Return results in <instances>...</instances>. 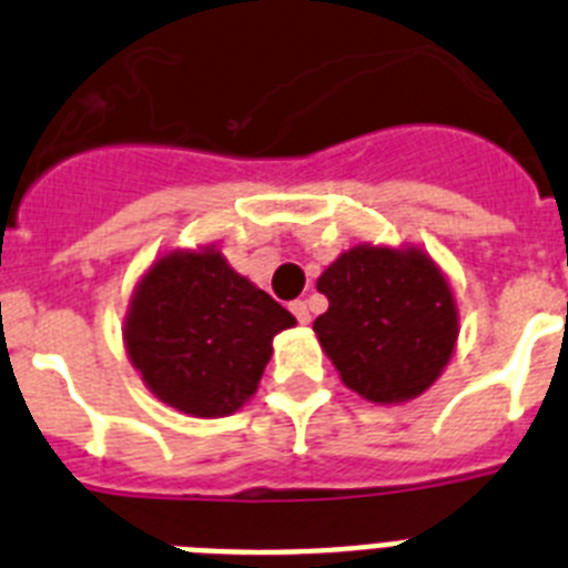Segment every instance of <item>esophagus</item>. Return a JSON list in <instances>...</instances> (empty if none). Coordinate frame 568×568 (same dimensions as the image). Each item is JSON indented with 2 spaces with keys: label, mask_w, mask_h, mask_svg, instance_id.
Instances as JSON below:
<instances>
[{
  "label": "esophagus",
  "mask_w": 568,
  "mask_h": 568,
  "mask_svg": "<svg viewBox=\"0 0 568 568\" xmlns=\"http://www.w3.org/2000/svg\"><path fill=\"white\" fill-rule=\"evenodd\" d=\"M290 310H293V315L298 318V324H310L307 301H293V304H290Z\"/></svg>",
  "instance_id": "34e87169"
}]
</instances>
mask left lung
<instances>
[{"label": "left lung", "mask_w": 568, "mask_h": 568, "mask_svg": "<svg viewBox=\"0 0 568 568\" xmlns=\"http://www.w3.org/2000/svg\"><path fill=\"white\" fill-rule=\"evenodd\" d=\"M318 293L329 310L313 329L341 381L361 398H418L453 358L458 307L424 250L358 244L321 273Z\"/></svg>", "instance_id": "1"}]
</instances>
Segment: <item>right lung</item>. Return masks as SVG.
Returning a JSON list of instances; mask_svg holds the SVG:
<instances>
[{
    "label": "right lung",
    "mask_w": 568,
    "mask_h": 568,
    "mask_svg": "<svg viewBox=\"0 0 568 568\" xmlns=\"http://www.w3.org/2000/svg\"><path fill=\"white\" fill-rule=\"evenodd\" d=\"M295 318L215 247L173 250L142 275L124 346L150 393L193 418H224L258 389L273 338Z\"/></svg>",
    "instance_id": "obj_1"
}]
</instances>
